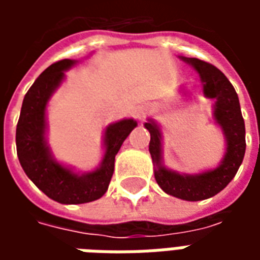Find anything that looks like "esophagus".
<instances>
[{"mask_svg":"<svg viewBox=\"0 0 260 260\" xmlns=\"http://www.w3.org/2000/svg\"><path fill=\"white\" fill-rule=\"evenodd\" d=\"M149 111H150V108L147 107V106H139V107L135 110L136 118L141 119V121H143V119L146 118V115L149 114Z\"/></svg>","mask_w":260,"mask_h":260,"instance_id":"obj_1","label":"esophagus"}]
</instances>
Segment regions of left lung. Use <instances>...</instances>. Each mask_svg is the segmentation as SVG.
<instances>
[{
  "instance_id": "left-lung-1",
  "label": "left lung",
  "mask_w": 260,
  "mask_h": 260,
  "mask_svg": "<svg viewBox=\"0 0 260 260\" xmlns=\"http://www.w3.org/2000/svg\"><path fill=\"white\" fill-rule=\"evenodd\" d=\"M180 58L196 69L201 76L203 94L214 100L213 118L221 128L227 142L221 163L216 169L195 175L180 174L166 169L161 164V131L152 119L145 122V128L150 132L149 152L154 163V178L158 186L169 195L196 202L217 195L235 177L245 154V124L237 91L225 75L214 65L202 59Z\"/></svg>"
}]
</instances>
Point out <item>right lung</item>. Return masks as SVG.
<instances>
[{
    "label": "right lung",
    "instance_id": "add662e5",
    "mask_svg": "<svg viewBox=\"0 0 260 260\" xmlns=\"http://www.w3.org/2000/svg\"><path fill=\"white\" fill-rule=\"evenodd\" d=\"M76 62L75 59H61L43 71L25 94L16 125V152L22 169L40 191L64 205L93 202L107 192L115 154L138 125L132 118L108 125L104 132L106 152L100 167L94 171L78 174L54 160L46 141V107L64 80L65 71Z\"/></svg>",
    "mask_w": 260,
    "mask_h": 260
}]
</instances>
